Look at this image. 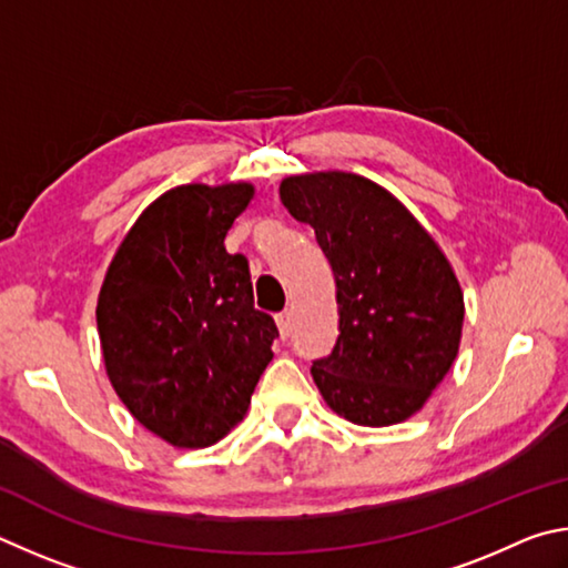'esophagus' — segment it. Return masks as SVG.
Returning a JSON list of instances; mask_svg holds the SVG:
<instances>
[{
	"mask_svg": "<svg viewBox=\"0 0 568 568\" xmlns=\"http://www.w3.org/2000/svg\"><path fill=\"white\" fill-rule=\"evenodd\" d=\"M276 326H278V334H282V339H290V334H292V312L276 314Z\"/></svg>",
	"mask_w": 568,
	"mask_h": 568,
	"instance_id": "34e87169",
	"label": "esophagus"
}]
</instances>
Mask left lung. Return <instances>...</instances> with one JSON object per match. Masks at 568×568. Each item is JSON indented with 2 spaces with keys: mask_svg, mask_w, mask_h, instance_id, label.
I'll return each mask as SVG.
<instances>
[{
  "mask_svg": "<svg viewBox=\"0 0 568 568\" xmlns=\"http://www.w3.org/2000/svg\"><path fill=\"white\" fill-rule=\"evenodd\" d=\"M278 196L296 222L314 226L334 272L339 336L312 362L326 404L362 426L409 419L459 352L464 296L442 248L364 176H290Z\"/></svg>",
  "mask_w": 568,
  "mask_h": 568,
  "instance_id": "1",
  "label": "left lung"
}]
</instances>
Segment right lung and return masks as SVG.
<instances>
[{
    "mask_svg": "<svg viewBox=\"0 0 568 568\" xmlns=\"http://www.w3.org/2000/svg\"><path fill=\"white\" fill-rule=\"evenodd\" d=\"M252 184H184L146 206L109 264L97 326L119 399L164 442L199 449L244 419L278 329L254 310L224 236Z\"/></svg>",
    "mask_w": 568,
    "mask_h": 568,
    "instance_id": "obj_1",
    "label": "right lung"
}]
</instances>
